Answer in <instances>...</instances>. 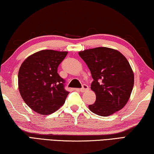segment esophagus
I'll return each instance as SVG.
<instances>
[{"mask_svg":"<svg viewBox=\"0 0 154 154\" xmlns=\"http://www.w3.org/2000/svg\"><path fill=\"white\" fill-rule=\"evenodd\" d=\"M88 89H89V87H88V85H86V84H83L82 88L80 89V92H84L85 91L88 90Z\"/></svg>","mask_w":154,"mask_h":154,"instance_id":"1","label":"esophagus"}]
</instances>
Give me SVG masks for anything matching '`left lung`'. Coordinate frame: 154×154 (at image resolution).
<instances>
[{
    "instance_id": "8db88e82",
    "label": "left lung",
    "mask_w": 154,
    "mask_h": 154,
    "mask_svg": "<svg viewBox=\"0 0 154 154\" xmlns=\"http://www.w3.org/2000/svg\"><path fill=\"white\" fill-rule=\"evenodd\" d=\"M79 55L94 79L91 90L96 98L88 106L90 110L103 117L121 110L134 86V72L126 57L116 49L105 47L85 49L79 51Z\"/></svg>"
}]
</instances>
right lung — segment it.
<instances>
[{"label": "right lung", "mask_w": 154, "mask_h": 154, "mask_svg": "<svg viewBox=\"0 0 154 154\" xmlns=\"http://www.w3.org/2000/svg\"><path fill=\"white\" fill-rule=\"evenodd\" d=\"M67 51L41 50L28 56L18 72V88L25 103L34 111L49 115L64 105L69 92L58 67Z\"/></svg>", "instance_id": "add662e5"}]
</instances>
